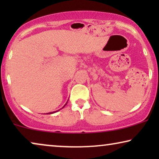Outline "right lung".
I'll return each instance as SVG.
<instances>
[{"mask_svg":"<svg viewBox=\"0 0 159 159\" xmlns=\"http://www.w3.org/2000/svg\"><path fill=\"white\" fill-rule=\"evenodd\" d=\"M66 103H67V102H66ZM66 104H65V106H66ZM64 107H63V108H64ZM58 111H59V110H58ZM56 111H54V112H56ZM54 112H51V113H48V114H53V113H54Z\"/></svg>","mask_w":159,"mask_h":159,"instance_id":"right-lung-1","label":"right lung"}]
</instances>
